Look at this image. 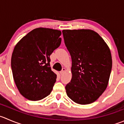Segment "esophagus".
<instances>
[{
	"mask_svg": "<svg viewBox=\"0 0 124 124\" xmlns=\"http://www.w3.org/2000/svg\"><path fill=\"white\" fill-rule=\"evenodd\" d=\"M65 68H63L62 69V70H61V71L60 72V74H61V75H62V74H63V73H65Z\"/></svg>",
	"mask_w": 124,
	"mask_h": 124,
	"instance_id": "esophagus-1",
	"label": "esophagus"
}]
</instances>
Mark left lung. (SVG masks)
<instances>
[{
  "label": "left lung",
  "instance_id": "left-lung-1",
  "mask_svg": "<svg viewBox=\"0 0 124 124\" xmlns=\"http://www.w3.org/2000/svg\"><path fill=\"white\" fill-rule=\"evenodd\" d=\"M64 42L72 60V79L65 86L67 94L82 105L96 101L108 83L112 59L104 39L90 30H64Z\"/></svg>",
  "mask_w": 124,
  "mask_h": 124
}]
</instances>
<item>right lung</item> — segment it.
Masks as SVG:
<instances>
[{
    "mask_svg": "<svg viewBox=\"0 0 124 124\" xmlns=\"http://www.w3.org/2000/svg\"><path fill=\"white\" fill-rule=\"evenodd\" d=\"M61 31L38 28L24 36L14 47L11 69L20 94L39 101L51 93L57 75L51 71L50 55L61 44Z\"/></svg>",
    "mask_w": 124,
    "mask_h": 124,
    "instance_id": "right-lung-1",
    "label": "right lung"
}]
</instances>
